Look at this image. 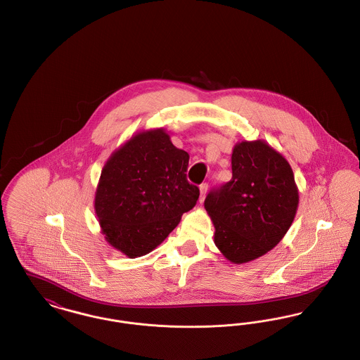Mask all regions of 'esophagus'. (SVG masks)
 I'll list each match as a JSON object with an SVG mask.
<instances>
[{
  "label": "esophagus",
  "instance_id": "34e87169",
  "mask_svg": "<svg viewBox=\"0 0 360 360\" xmlns=\"http://www.w3.org/2000/svg\"><path fill=\"white\" fill-rule=\"evenodd\" d=\"M206 193H207V184H202L200 186V202L202 204L204 200H205Z\"/></svg>",
  "mask_w": 360,
  "mask_h": 360
}]
</instances>
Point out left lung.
Segmentation results:
<instances>
[{
	"label": "left lung",
	"mask_w": 360,
	"mask_h": 360,
	"mask_svg": "<svg viewBox=\"0 0 360 360\" xmlns=\"http://www.w3.org/2000/svg\"><path fill=\"white\" fill-rule=\"evenodd\" d=\"M232 179L207 194L214 244L226 260L244 264L266 255L294 221L300 195L288 159L266 140L238 141Z\"/></svg>",
	"instance_id": "left-lung-1"
}]
</instances>
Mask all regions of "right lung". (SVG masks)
<instances>
[{
  "label": "right lung",
  "mask_w": 360,
  "mask_h": 360,
  "mask_svg": "<svg viewBox=\"0 0 360 360\" xmlns=\"http://www.w3.org/2000/svg\"><path fill=\"white\" fill-rule=\"evenodd\" d=\"M188 156L165 128L141 129L103 165L94 212L105 240L131 259L150 254L200 197L186 179Z\"/></svg>",
  "instance_id": "right-lung-1"
}]
</instances>
